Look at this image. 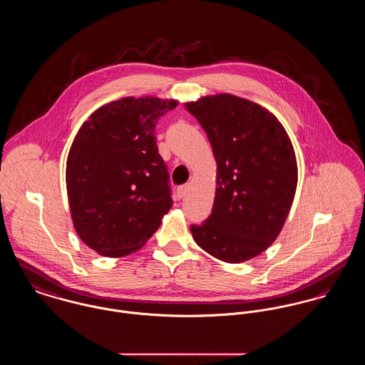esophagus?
<instances>
[{"label": "esophagus", "mask_w": 365, "mask_h": 365, "mask_svg": "<svg viewBox=\"0 0 365 365\" xmlns=\"http://www.w3.org/2000/svg\"><path fill=\"white\" fill-rule=\"evenodd\" d=\"M187 192H188V185H181V187L177 188L178 198H184L187 195Z\"/></svg>", "instance_id": "1"}]
</instances>
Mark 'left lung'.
<instances>
[{
  "label": "left lung",
  "instance_id": "left-lung-1",
  "mask_svg": "<svg viewBox=\"0 0 365 365\" xmlns=\"http://www.w3.org/2000/svg\"><path fill=\"white\" fill-rule=\"evenodd\" d=\"M207 133L217 163L210 216L191 232L212 257L238 264L277 238L297 188L292 140L266 108L232 95L187 103Z\"/></svg>",
  "mask_w": 365,
  "mask_h": 365
}]
</instances>
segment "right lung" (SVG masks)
I'll return each mask as SVG.
<instances>
[{
    "instance_id": "add662e5",
    "label": "right lung",
    "mask_w": 365,
    "mask_h": 365,
    "mask_svg": "<svg viewBox=\"0 0 365 365\" xmlns=\"http://www.w3.org/2000/svg\"><path fill=\"white\" fill-rule=\"evenodd\" d=\"M175 100L124 98L96 110L66 159L73 227L100 255L138 251L171 209L170 175L156 145V124Z\"/></svg>"
}]
</instances>
